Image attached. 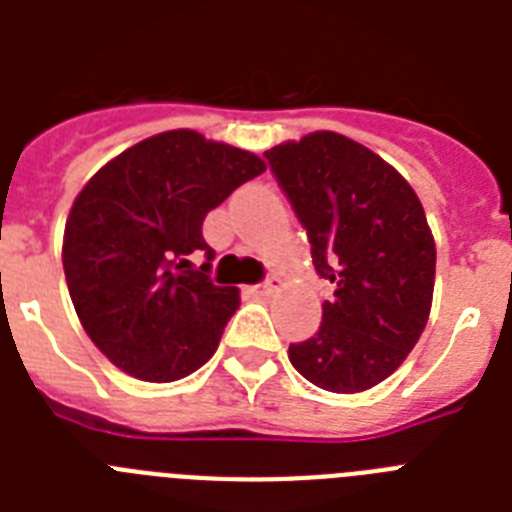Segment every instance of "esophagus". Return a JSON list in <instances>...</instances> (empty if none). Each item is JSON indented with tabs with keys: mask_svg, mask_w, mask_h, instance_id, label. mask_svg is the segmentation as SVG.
<instances>
[{
	"mask_svg": "<svg viewBox=\"0 0 512 512\" xmlns=\"http://www.w3.org/2000/svg\"><path fill=\"white\" fill-rule=\"evenodd\" d=\"M281 284H284V281H281L279 276H271V279L263 281V284H257V287H252V292H255V295L268 297V295H273V292H279Z\"/></svg>",
	"mask_w": 512,
	"mask_h": 512,
	"instance_id": "34e87169",
	"label": "esophagus"
}]
</instances>
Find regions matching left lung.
Returning <instances> with one entry per match:
<instances>
[{
    "label": "left lung",
    "mask_w": 512,
    "mask_h": 512,
    "mask_svg": "<svg viewBox=\"0 0 512 512\" xmlns=\"http://www.w3.org/2000/svg\"><path fill=\"white\" fill-rule=\"evenodd\" d=\"M303 223L316 273L335 287L313 337L289 345L305 380L361 393L396 372L428 324L436 244L417 193L388 162L337 132L265 151Z\"/></svg>",
    "instance_id": "8db88e82"
}]
</instances>
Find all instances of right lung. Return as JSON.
<instances>
[{"label":"right lung","mask_w":512,"mask_h":512,"mask_svg":"<svg viewBox=\"0 0 512 512\" xmlns=\"http://www.w3.org/2000/svg\"><path fill=\"white\" fill-rule=\"evenodd\" d=\"M249 151L172 130L127 148L76 196L63 271L84 332L122 372L172 382L207 364L239 289L209 279L215 252L201 236L209 209L263 175ZM205 263L192 265V257Z\"/></svg>","instance_id":"1"}]
</instances>
